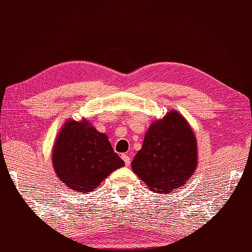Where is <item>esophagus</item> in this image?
Here are the masks:
<instances>
[{
	"instance_id": "1",
	"label": "esophagus",
	"mask_w": 252,
	"mask_h": 252,
	"mask_svg": "<svg viewBox=\"0 0 252 252\" xmlns=\"http://www.w3.org/2000/svg\"><path fill=\"white\" fill-rule=\"evenodd\" d=\"M121 158L123 159V161H125V163H126V167H129L130 163H131V158H130L129 155H126V154H125V155H122Z\"/></svg>"
}]
</instances>
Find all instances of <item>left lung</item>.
<instances>
[{
    "instance_id": "8db88e82",
    "label": "left lung",
    "mask_w": 252,
    "mask_h": 252,
    "mask_svg": "<svg viewBox=\"0 0 252 252\" xmlns=\"http://www.w3.org/2000/svg\"><path fill=\"white\" fill-rule=\"evenodd\" d=\"M197 163L194 131L179 111L170 110L149 126L132 170L152 191L169 194L187 183Z\"/></svg>"
}]
</instances>
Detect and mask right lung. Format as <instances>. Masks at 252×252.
<instances>
[{
  "instance_id": "obj_1",
  "label": "right lung",
  "mask_w": 252,
  "mask_h": 252,
  "mask_svg": "<svg viewBox=\"0 0 252 252\" xmlns=\"http://www.w3.org/2000/svg\"><path fill=\"white\" fill-rule=\"evenodd\" d=\"M52 164L63 187L89 194L125 161L114 152L108 136L82 118L63 123L53 145Z\"/></svg>"
}]
</instances>
